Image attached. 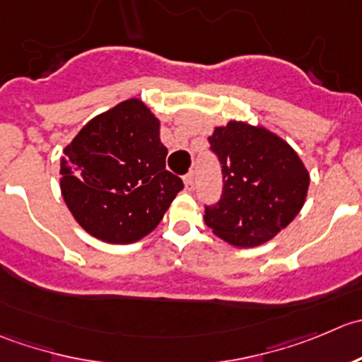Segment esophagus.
Masks as SVG:
<instances>
[{
	"mask_svg": "<svg viewBox=\"0 0 362 362\" xmlns=\"http://www.w3.org/2000/svg\"><path fill=\"white\" fill-rule=\"evenodd\" d=\"M182 181H185L186 189H193V185H195V176H193V173H188L185 177H182Z\"/></svg>",
	"mask_w": 362,
	"mask_h": 362,
	"instance_id": "esophagus-1",
	"label": "esophagus"
}]
</instances>
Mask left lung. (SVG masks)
<instances>
[{
    "mask_svg": "<svg viewBox=\"0 0 362 362\" xmlns=\"http://www.w3.org/2000/svg\"><path fill=\"white\" fill-rule=\"evenodd\" d=\"M209 142L221 163L223 193L206 207V225L238 248L271 241L304 206L310 174L303 160L280 135L245 121L216 127Z\"/></svg>",
    "mask_w": 362,
    "mask_h": 362,
    "instance_id": "1",
    "label": "left lung"
}]
</instances>
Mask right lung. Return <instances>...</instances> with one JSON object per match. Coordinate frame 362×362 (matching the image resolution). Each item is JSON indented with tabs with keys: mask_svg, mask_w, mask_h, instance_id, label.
I'll return each mask as SVG.
<instances>
[{
	"mask_svg": "<svg viewBox=\"0 0 362 362\" xmlns=\"http://www.w3.org/2000/svg\"><path fill=\"white\" fill-rule=\"evenodd\" d=\"M61 156V193L77 223L110 245L156 228L182 181L165 169L160 119L128 98L82 127Z\"/></svg>",
	"mask_w": 362,
	"mask_h": 362,
	"instance_id": "add662e5",
	"label": "right lung"
}]
</instances>
